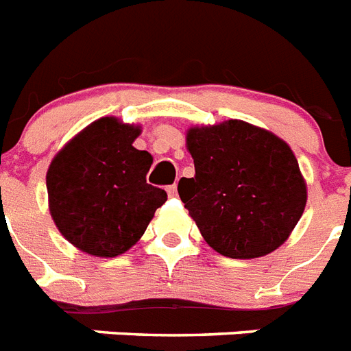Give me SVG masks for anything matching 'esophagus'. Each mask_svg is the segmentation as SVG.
<instances>
[{
	"mask_svg": "<svg viewBox=\"0 0 351 351\" xmlns=\"http://www.w3.org/2000/svg\"><path fill=\"white\" fill-rule=\"evenodd\" d=\"M167 192L170 197H176V195H178V186H176V184H170V186L167 189Z\"/></svg>",
	"mask_w": 351,
	"mask_h": 351,
	"instance_id": "esophagus-1",
	"label": "esophagus"
}]
</instances>
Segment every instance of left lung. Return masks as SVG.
<instances>
[{"instance_id": "8db88e82", "label": "left lung", "mask_w": 351, "mask_h": 351, "mask_svg": "<svg viewBox=\"0 0 351 351\" xmlns=\"http://www.w3.org/2000/svg\"><path fill=\"white\" fill-rule=\"evenodd\" d=\"M186 148L195 176L179 197L215 252L255 259L290 237L306 206V181L287 141L241 119L192 127Z\"/></svg>"}]
</instances>
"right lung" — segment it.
<instances>
[{"instance_id": "obj_1", "label": "right lung", "mask_w": 351, "mask_h": 351, "mask_svg": "<svg viewBox=\"0 0 351 351\" xmlns=\"http://www.w3.org/2000/svg\"><path fill=\"white\" fill-rule=\"evenodd\" d=\"M139 125L101 117L56 154L47 172L49 210L70 245L117 257L141 239L167 192L147 183L152 156L137 150Z\"/></svg>"}]
</instances>
